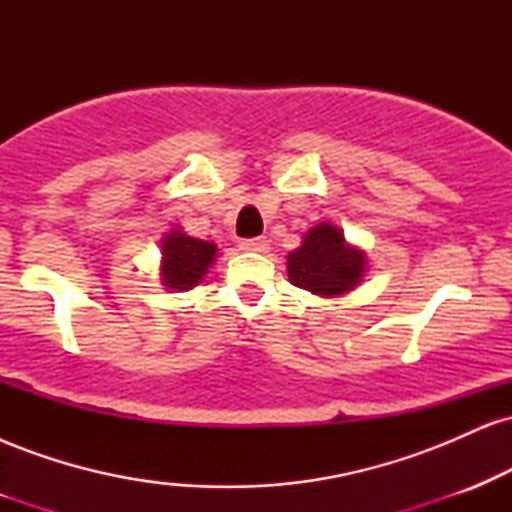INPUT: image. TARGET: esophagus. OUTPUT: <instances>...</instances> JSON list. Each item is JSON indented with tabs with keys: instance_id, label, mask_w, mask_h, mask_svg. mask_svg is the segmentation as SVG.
<instances>
[{
	"instance_id": "esophagus-1",
	"label": "esophagus",
	"mask_w": 512,
	"mask_h": 512,
	"mask_svg": "<svg viewBox=\"0 0 512 512\" xmlns=\"http://www.w3.org/2000/svg\"><path fill=\"white\" fill-rule=\"evenodd\" d=\"M240 250H245V252H267L269 243H267V238H245V240H240Z\"/></svg>"
}]
</instances>
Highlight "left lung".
Segmentation results:
<instances>
[{
    "mask_svg": "<svg viewBox=\"0 0 512 512\" xmlns=\"http://www.w3.org/2000/svg\"><path fill=\"white\" fill-rule=\"evenodd\" d=\"M293 286L317 296H339L361 281L366 255L344 243V233L332 223H320L305 233L301 248L289 255Z\"/></svg>",
    "mask_w": 512,
    "mask_h": 512,
    "instance_id": "left-lung-1",
    "label": "left lung"
}]
</instances>
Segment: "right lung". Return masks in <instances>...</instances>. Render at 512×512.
<instances>
[{
  "label": "right lung",
  "mask_w": 512,
  "mask_h": 512,
  "mask_svg": "<svg viewBox=\"0 0 512 512\" xmlns=\"http://www.w3.org/2000/svg\"><path fill=\"white\" fill-rule=\"evenodd\" d=\"M163 281L168 289L187 291L202 281L209 264L214 262L216 248L204 240L190 238L185 233L173 231L163 238Z\"/></svg>",
  "instance_id": "1"
}]
</instances>
